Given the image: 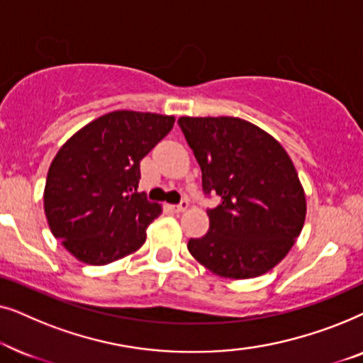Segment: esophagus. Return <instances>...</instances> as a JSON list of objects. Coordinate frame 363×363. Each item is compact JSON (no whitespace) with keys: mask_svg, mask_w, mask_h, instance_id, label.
<instances>
[{"mask_svg":"<svg viewBox=\"0 0 363 363\" xmlns=\"http://www.w3.org/2000/svg\"><path fill=\"white\" fill-rule=\"evenodd\" d=\"M188 206H190V205H188V201H186V200H183V201L180 203V205H175V206H173V211H177V213H183V211H186V210H188Z\"/></svg>","mask_w":363,"mask_h":363,"instance_id":"esophagus-1","label":"esophagus"}]
</instances>
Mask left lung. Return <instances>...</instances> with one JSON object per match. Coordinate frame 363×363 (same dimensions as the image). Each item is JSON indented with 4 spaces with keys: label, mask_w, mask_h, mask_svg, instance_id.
<instances>
[{
    "label": "left lung",
    "mask_w": 363,
    "mask_h": 363,
    "mask_svg": "<svg viewBox=\"0 0 363 363\" xmlns=\"http://www.w3.org/2000/svg\"><path fill=\"white\" fill-rule=\"evenodd\" d=\"M201 168L203 191L221 203L208 210L210 230L188 241L213 274L251 279L284 259L306 220V193L284 147L238 117H180Z\"/></svg>",
    "instance_id": "obj_1"
}]
</instances>
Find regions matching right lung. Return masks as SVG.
Returning <instances> with one entry per match:
<instances>
[{"label":"right lung","mask_w":363,"mask_h":363,"mask_svg":"<svg viewBox=\"0 0 363 363\" xmlns=\"http://www.w3.org/2000/svg\"><path fill=\"white\" fill-rule=\"evenodd\" d=\"M173 123V116L108 112L59 148L44 186V213L54 238L76 259L104 266L140 250L162 213L137 191L140 160Z\"/></svg>","instance_id":"obj_1"}]
</instances>
